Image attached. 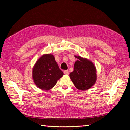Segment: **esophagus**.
Here are the masks:
<instances>
[{"label":"esophagus","mask_w":130,"mask_h":130,"mask_svg":"<svg viewBox=\"0 0 130 130\" xmlns=\"http://www.w3.org/2000/svg\"><path fill=\"white\" fill-rule=\"evenodd\" d=\"M63 73H64V74H66V75H68V74H69V71H68V70H64Z\"/></svg>","instance_id":"34e87169"}]
</instances>
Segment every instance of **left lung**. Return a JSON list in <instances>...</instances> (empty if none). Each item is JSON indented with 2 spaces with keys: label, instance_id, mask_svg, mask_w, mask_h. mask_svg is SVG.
Wrapping results in <instances>:
<instances>
[{
  "label": "left lung",
  "instance_id": "obj_1",
  "mask_svg": "<svg viewBox=\"0 0 130 130\" xmlns=\"http://www.w3.org/2000/svg\"><path fill=\"white\" fill-rule=\"evenodd\" d=\"M78 60L75 62L73 72L69 76L75 86L81 90L90 88L96 80V68L92 62L80 56H75Z\"/></svg>",
  "mask_w": 130,
  "mask_h": 130
}]
</instances>
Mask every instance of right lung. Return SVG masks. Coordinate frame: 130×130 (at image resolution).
I'll list each match as a JSON object with an SVG mask.
<instances>
[{
    "mask_svg": "<svg viewBox=\"0 0 130 130\" xmlns=\"http://www.w3.org/2000/svg\"><path fill=\"white\" fill-rule=\"evenodd\" d=\"M32 74L35 84L38 88L45 90L52 88L63 75L51 54L44 55L39 59L34 67Z\"/></svg>",
    "mask_w": 130,
    "mask_h": 130,
    "instance_id": "add662e5",
    "label": "right lung"
}]
</instances>
